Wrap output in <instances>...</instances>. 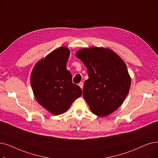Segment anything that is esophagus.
Returning <instances> with one entry per match:
<instances>
[{
    "mask_svg": "<svg viewBox=\"0 0 158 158\" xmlns=\"http://www.w3.org/2000/svg\"><path fill=\"white\" fill-rule=\"evenodd\" d=\"M83 82H81V83H79V86L81 88H83Z\"/></svg>",
    "mask_w": 158,
    "mask_h": 158,
    "instance_id": "esophagus-1",
    "label": "esophagus"
}]
</instances>
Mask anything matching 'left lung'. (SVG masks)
I'll return each instance as SVG.
<instances>
[{
    "label": "left lung",
    "mask_w": 158,
    "mask_h": 158,
    "mask_svg": "<svg viewBox=\"0 0 158 158\" xmlns=\"http://www.w3.org/2000/svg\"><path fill=\"white\" fill-rule=\"evenodd\" d=\"M76 57L87 68L88 79L85 82L83 95L92 112L100 117L114 112L124 101L131 84L124 61L103 48H83Z\"/></svg>",
    "instance_id": "obj_1"
}]
</instances>
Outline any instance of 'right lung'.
<instances>
[{
  "instance_id": "right-lung-1",
  "label": "right lung",
  "mask_w": 158,
  "mask_h": 158,
  "mask_svg": "<svg viewBox=\"0 0 158 158\" xmlns=\"http://www.w3.org/2000/svg\"><path fill=\"white\" fill-rule=\"evenodd\" d=\"M70 51L66 47L53 50L34 66L31 85L39 103L53 115L63 114L82 95L66 69Z\"/></svg>"
}]
</instances>
